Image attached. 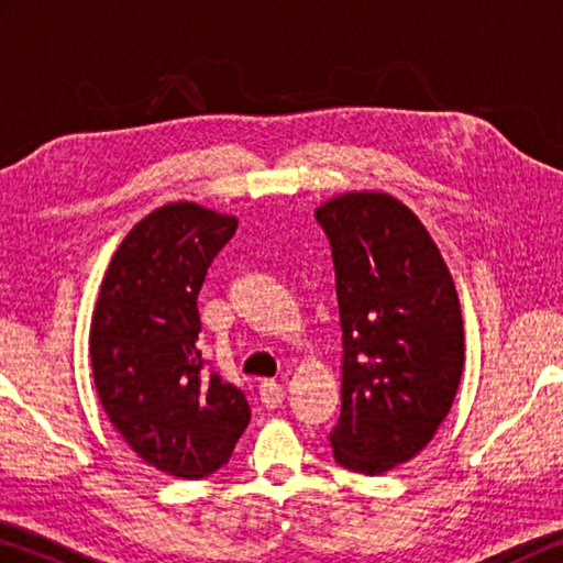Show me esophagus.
Instances as JSON below:
<instances>
[{
    "instance_id": "34e87169",
    "label": "esophagus",
    "mask_w": 563,
    "mask_h": 563,
    "mask_svg": "<svg viewBox=\"0 0 563 563\" xmlns=\"http://www.w3.org/2000/svg\"><path fill=\"white\" fill-rule=\"evenodd\" d=\"M258 393H261V402L268 409L280 407L285 399V389H283V385L275 383V379H263Z\"/></svg>"
}]
</instances>
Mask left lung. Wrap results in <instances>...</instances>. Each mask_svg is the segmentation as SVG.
Masks as SVG:
<instances>
[{
  "instance_id": "obj_1",
  "label": "left lung",
  "mask_w": 563,
  "mask_h": 563,
  "mask_svg": "<svg viewBox=\"0 0 563 563\" xmlns=\"http://www.w3.org/2000/svg\"><path fill=\"white\" fill-rule=\"evenodd\" d=\"M325 231L342 328L335 462L385 474L424 450L464 367V322L440 247L387 194H342L316 211Z\"/></svg>"
}]
</instances>
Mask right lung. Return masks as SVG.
I'll return each instance as SVG.
<instances>
[{"label": "right lung", "instance_id": "obj_1", "mask_svg": "<svg viewBox=\"0 0 563 563\" xmlns=\"http://www.w3.org/2000/svg\"><path fill=\"white\" fill-rule=\"evenodd\" d=\"M235 228L198 203L156 208L113 253L91 318L93 385L111 424L146 464L180 479L221 470L251 422L245 395L198 350V292Z\"/></svg>", "mask_w": 563, "mask_h": 563}]
</instances>
